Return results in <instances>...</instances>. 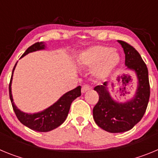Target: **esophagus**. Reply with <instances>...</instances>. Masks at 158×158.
<instances>
[{"label":"esophagus","instance_id":"34e87169","mask_svg":"<svg viewBox=\"0 0 158 158\" xmlns=\"http://www.w3.org/2000/svg\"><path fill=\"white\" fill-rule=\"evenodd\" d=\"M89 89H90V87H89V85H85L82 86V89H81V93H86L87 91H89Z\"/></svg>","mask_w":158,"mask_h":158}]
</instances>
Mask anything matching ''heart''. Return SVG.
Here are the masks:
<instances>
[{
    "label": "heart",
    "mask_w": 158,
    "mask_h": 158,
    "mask_svg": "<svg viewBox=\"0 0 158 158\" xmlns=\"http://www.w3.org/2000/svg\"><path fill=\"white\" fill-rule=\"evenodd\" d=\"M78 62L84 66H94L93 76L98 80H105L118 66L120 56L111 47L95 46L82 51L79 55Z\"/></svg>",
    "instance_id": "1"
}]
</instances>
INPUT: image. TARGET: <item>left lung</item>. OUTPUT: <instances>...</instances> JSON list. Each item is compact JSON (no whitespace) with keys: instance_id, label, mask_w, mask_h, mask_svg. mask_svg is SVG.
<instances>
[{"instance_id":"8db88e82","label":"left lung","mask_w":158,"mask_h":158,"mask_svg":"<svg viewBox=\"0 0 158 158\" xmlns=\"http://www.w3.org/2000/svg\"><path fill=\"white\" fill-rule=\"evenodd\" d=\"M118 43L125 54L126 69L135 72L138 85L135 96L123 102L111 97L107 82L94 88L99 94V101L93 107V118L100 128L110 133L132 129L144 115L150 94L147 67L139 53L126 42L118 40Z\"/></svg>"}]
</instances>
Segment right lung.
I'll use <instances>...</instances> for the list:
<instances>
[{"mask_svg": "<svg viewBox=\"0 0 158 158\" xmlns=\"http://www.w3.org/2000/svg\"><path fill=\"white\" fill-rule=\"evenodd\" d=\"M45 48L46 44L43 42L35 43L27 49V51L23 53L21 58H23V56L29 53L41 51V50H44ZM16 64L17 62L13 68L10 83H9V96H10L11 103H12L15 114L19 122L30 129L39 131V132H47V131H51L58 127L65 120L69 111L72 102L81 95V86H78L71 91L67 92L66 93L62 95L54 104H53L52 105L44 109L43 111L37 113H33V114L23 112L16 106L13 101L12 94L11 86H12V76H13L14 69L16 68Z\"/></svg>", "mask_w": 158, "mask_h": 158, "instance_id": "add662e5", "label": "right lung"}]
</instances>
